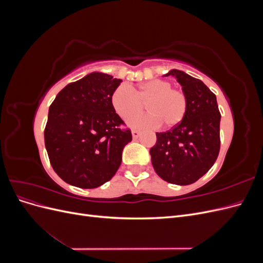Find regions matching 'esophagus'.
I'll use <instances>...</instances> for the list:
<instances>
[{"mask_svg": "<svg viewBox=\"0 0 263 263\" xmlns=\"http://www.w3.org/2000/svg\"><path fill=\"white\" fill-rule=\"evenodd\" d=\"M132 135H133V138L134 139H137L140 136V132L139 130H133Z\"/></svg>", "mask_w": 263, "mask_h": 263, "instance_id": "obj_1", "label": "esophagus"}]
</instances>
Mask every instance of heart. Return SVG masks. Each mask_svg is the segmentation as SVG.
Instances as JSON below:
<instances>
[{
    "mask_svg": "<svg viewBox=\"0 0 263 263\" xmlns=\"http://www.w3.org/2000/svg\"><path fill=\"white\" fill-rule=\"evenodd\" d=\"M147 103L149 114L135 116ZM112 105L122 118H128V124L136 129H156L164 124L172 128L182 122L187 110V97L181 89L172 87V83L155 79L137 87L127 84L117 86L112 94Z\"/></svg>",
    "mask_w": 263,
    "mask_h": 263,
    "instance_id": "heart-1",
    "label": "heart"
}]
</instances>
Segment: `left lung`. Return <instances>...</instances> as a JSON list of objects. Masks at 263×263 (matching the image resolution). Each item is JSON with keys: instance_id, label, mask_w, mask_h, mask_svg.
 Masks as SVG:
<instances>
[{"instance_id": "obj_1", "label": "left lung", "mask_w": 263, "mask_h": 263, "mask_svg": "<svg viewBox=\"0 0 263 263\" xmlns=\"http://www.w3.org/2000/svg\"><path fill=\"white\" fill-rule=\"evenodd\" d=\"M187 97L184 118L171 129L157 133L150 149L155 171L164 181L179 185L192 184L216 161L220 149V113L216 95L201 80L173 69Z\"/></svg>"}]
</instances>
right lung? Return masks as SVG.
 <instances>
[{"label":"right lung","mask_w":263,"mask_h":263,"mask_svg":"<svg viewBox=\"0 0 263 263\" xmlns=\"http://www.w3.org/2000/svg\"><path fill=\"white\" fill-rule=\"evenodd\" d=\"M121 82L93 72L63 87L49 107L47 154L54 172L71 185L98 187L121 165L123 149L133 139L112 105Z\"/></svg>","instance_id":"1"}]
</instances>
